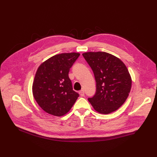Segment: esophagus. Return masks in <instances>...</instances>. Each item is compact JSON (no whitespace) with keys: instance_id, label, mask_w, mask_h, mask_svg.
Wrapping results in <instances>:
<instances>
[{"instance_id":"1","label":"esophagus","mask_w":157,"mask_h":157,"mask_svg":"<svg viewBox=\"0 0 157 157\" xmlns=\"http://www.w3.org/2000/svg\"><path fill=\"white\" fill-rule=\"evenodd\" d=\"M79 94L80 95V96H84V91L83 90H82L79 92Z\"/></svg>"}]
</instances>
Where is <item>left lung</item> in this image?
<instances>
[{
  "label": "left lung",
  "instance_id": "obj_1",
  "mask_svg": "<svg viewBox=\"0 0 157 157\" xmlns=\"http://www.w3.org/2000/svg\"><path fill=\"white\" fill-rule=\"evenodd\" d=\"M90 66L96 82V91L88 101L96 112L109 114L117 111L128 98L132 78L125 65L117 56L105 52L82 54Z\"/></svg>",
  "mask_w": 157,
  "mask_h": 157
}]
</instances>
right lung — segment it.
<instances>
[{
  "instance_id": "obj_1",
  "label": "right lung",
  "mask_w": 157,
  "mask_h": 157,
  "mask_svg": "<svg viewBox=\"0 0 157 157\" xmlns=\"http://www.w3.org/2000/svg\"><path fill=\"white\" fill-rule=\"evenodd\" d=\"M80 54L78 52L56 55L41 63L32 84L34 98L43 111L61 117L67 114L79 94L73 91L69 69Z\"/></svg>"
}]
</instances>
